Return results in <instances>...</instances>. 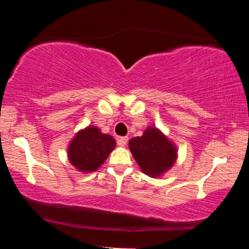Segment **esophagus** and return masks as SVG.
<instances>
[{
    "instance_id": "34e87169",
    "label": "esophagus",
    "mask_w": 249,
    "mask_h": 249,
    "mask_svg": "<svg viewBox=\"0 0 249 249\" xmlns=\"http://www.w3.org/2000/svg\"><path fill=\"white\" fill-rule=\"evenodd\" d=\"M127 137H119V138L117 139V144H118L119 146H125V145L127 144Z\"/></svg>"
}]
</instances>
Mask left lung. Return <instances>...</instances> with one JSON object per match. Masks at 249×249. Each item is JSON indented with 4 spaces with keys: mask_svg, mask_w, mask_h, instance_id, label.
<instances>
[{
    "mask_svg": "<svg viewBox=\"0 0 249 249\" xmlns=\"http://www.w3.org/2000/svg\"><path fill=\"white\" fill-rule=\"evenodd\" d=\"M128 146L142 172L148 176H160L176 160V147L157 128L148 127L142 137L131 139Z\"/></svg>",
    "mask_w": 249,
    "mask_h": 249,
    "instance_id": "left-lung-1",
    "label": "left lung"
}]
</instances>
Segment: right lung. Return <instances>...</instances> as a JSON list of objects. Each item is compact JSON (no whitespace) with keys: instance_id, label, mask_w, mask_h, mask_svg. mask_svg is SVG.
<instances>
[{"instance_id":"add662e5","label":"right lung","mask_w":249,"mask_h":249,"mask_svg":"<svg viewBox=\"0 0 249 249\" xmlns=\"http://www.w3.org/2000/svg\"><path fill=\"white\" fill-rule=\"evenodd\" d=\"M116 146L115 139L102 133L97 127L89 126L77 133L69 146L71 164L82 172H92L107 160Z\"/></svg>"}]
</instances>
